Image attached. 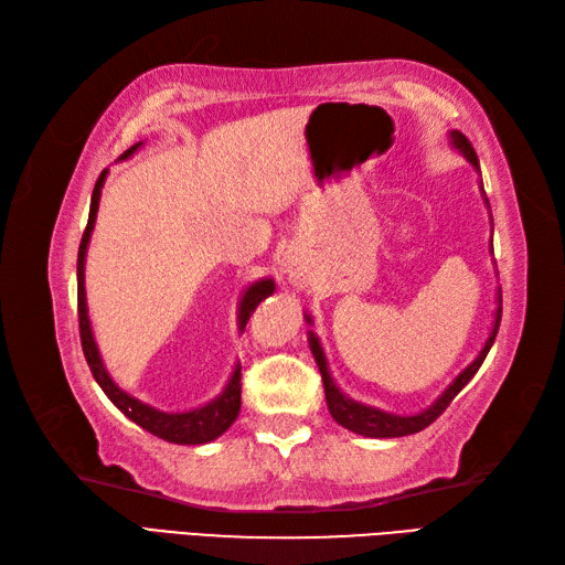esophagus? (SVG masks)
<instances>
[{"label": "esophagus", "instance_id": "obj_1", "mask_svg": "<svg viewBox=\"0 0 565 565\" xmlns=\"http://www.w3.org/2000/svg\"><path fill=\"white\" fill-rule=\"evenodd\" d=\"M285 268H287V278H290V282L295 287H307L309 273H311L309 266H307V260H301L299 256H287Z\"/></svg>", "mask_w": 565, "mask_h": 565}]
</instances>
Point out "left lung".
Here are the masks:
<instances>
[{"label": "left lung", "instance_id": "8db88e82", "mask_svg": "<svg viewBox=\"0 0 565 565\" xmlns=\"http://www.w3.org/2000/svg\"><path fill=\"white\" fill-rule=\"evenodd\" d=\"M450 143L452 148H458V153H462L467 160L472 162V168L479 172V160H477V153L472 143L467 141V136H462L460 131H450ZM481 194H484V184H481ZM487 201V196H484ZM489 205V201H487ZM305 319L311 323V316L305 313ZM499 323H501V297H499V309H497V319H493V328H491V335L489 340L484 342V348H481V352L477 354V360L460 371V376L450 383V386L436 397V403L429 405L426 409H422L419 415H409V417H403V415H391V412H383V409H376V407H369V405H362V403H354L352 397H348L345 393H342L338 386L333 376H330L328 371V362H326V354H323V348L319 338L313 335V330H309V348H311V354L316 364H319V371H321V379H323V391H326V403H328V409L330 415H333V419L345 426V429L360 434V436H369V438H397V436H409V434H417L422 429H426L431 422H436L438 417L444 415V409L452 403V397H456L467 383L472 381V376L479 371L481 362L487 360V354L493 345V340H497V333H499Z\"/></svg>", "mask_w": 565, "mask_h": 565}]
</instances>
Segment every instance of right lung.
<instances>
[{"mask_svg": "<svg viewBox=\"0 0 565 565\" xmlns=\"http://www.w3.org/2000/svg\"><path fill=\"white\" fill-rule=\"evenodd\" d=\"M141 148V141L131 146L127 153H124L119 160L134 156L136 150ZM107 170L100 172L98 182H95L93 196H90V213H88V225L84 232V239H81L78 246V264H76V280H78V330H81V348H84L86 362L93 371V379L98 381V386L103 388V393L113 401V405L121 412L124 417H129L131 422H136L141 429L150 431L153 436L162 438V441L170 444H179V446H199V444H209L213 438H217L220 434H225L232 422L237 419L239 407H242V366L237 364L232 376L227 381L225 391L220 393L217 397H213L211 403H205L196 409L189 412H162L150 407L141 401H136L129 393H124L117 383L109 379L107 369L103 364V356L98 352V345H95L93 330H90V319H88V307H86V249L90 242V232L95 225V215H98V203H100V189L105 184ZM275 292V282L270 278L256 280L252 287H246V292L242 295L239 301V328L244 330L246 321L252 319L254 309L264 301L268 295Z\"/></svg>", "mask_w": 565, "mask_h": 565, "instance_id": "right-lung-1", "label": "right lung"}]
</instances>
